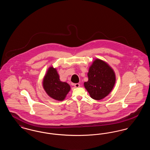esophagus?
<instances>
[{
	"instance_id": "esophagus-1",
	"label": "esophagus",
	"mask_w": 150,
	"mask_h": 150,
	"mask_svg": "<svg viewBox=\"0 0 150 150\" xmlns=\"http://www.w3.org/2000/svg\"><path fill=\"white\" fill-rule=\"evenodd\" d=\"M74 86L75 88H79V87L80 86V84H79V83L74 84Z\"/></svg>"
}]
</instances>
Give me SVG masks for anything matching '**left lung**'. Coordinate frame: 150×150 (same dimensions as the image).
I'll return each mask as SVG.
<instances>
[{
    "label": "left lung",
    "mask_w": 150,
    "mask_h": 150,
    "mask_svg": "<svg viewBox=\"0 0 150 150\" xmlns=\"http://www.w3.org/2000/svg\"><path fill=\"white\" fill-rule=\"evenodd\" d=\"M88 81L84 86L92 98L100 100L112 90L116 81L114 70L103 60L96 59L89 67Z\"/></svg>",
    "instance_id": "obj_1"
}]
</instances>
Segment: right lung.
Segmentation results:
<instances>
[{
    "label": "right lung",
    "instance_id": "1",
    "mask_svg": "<svg viewBox=\"0 0 150 150\" xmlns=\"http://www.w3.org/2000/svg\"><path fill=\"white\" fill-rule=\"evenodd\" d=\"M43 86L50 97L59 101L64 100L71 89L68 83L60 80L56 69L52 66L48 69L43 78Z\"/></svg>",
    "mask_w": 150,
    "mask_h": 150
}]
</instances>
